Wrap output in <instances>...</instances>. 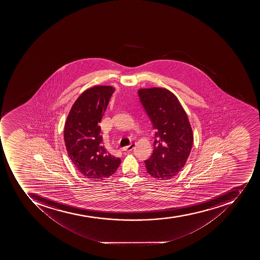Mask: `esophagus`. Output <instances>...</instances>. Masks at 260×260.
I'll return each mask as SVG.
<instances>
[{
    "instance_id": "esophagus-1",
    "label": "esophagus",
    "mask_w": 260,
    "mask_h": 260,
    "mask_svg": "<svg viewBox=\"0 0 260 260\" xmlns=\"http://www.w3.org/2000/svg\"><path fill=\"white\" fill-rule=\"evenodd\" d=\"M136 144L135 143H132L130 144V145H128V146H126V147H123V151H132L133 149H134V147H135Z\"/></svg>"
}]
</instances>
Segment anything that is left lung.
<instances>
[{
    "label": "left lung",
    "mask_w": 260,
    "mask_h": 260,
    "mask_svg": "<svg viewBox=\"0 0 260 260\" xmlns=\"http://www.w3.org/2000/svg\"><path fill=\"white\" fill-rule=\"evenodd\" d=\"M140 100L155 130L151 157L144 161L153 178H173L184 168L193 143L186 112L177 96L165 88H139Z\"/></svg>",
    "instance_id": "obj_1"
}]
</instances>
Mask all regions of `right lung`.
I'll use <instances>...</instances> for the list:
<instances>
[{"label":"right lung","mask_w":260,"mask_h":260,"mask_svg":"<svg viewBox=\"0 0 260 260\" xmlns=\"http://www.w3.org/2000/svg\"><path fill=\"white\" fill-rule=\"evenodd\" d=\"M115 89L110 85L86 89L66 120L63 137L70 159L82 176L93 181L109 178L120 165V158L105 149L99 126Z\"/></svg>","instance_id":"1"}]
</instances>
